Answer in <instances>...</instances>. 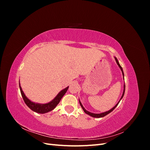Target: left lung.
I'll return each mask as SVG.
<instances>
[{
    "label": "left lung",
    "instance_id": "1",
    "mask_svg": "<svg viewBox=\"0 0 150 150\" xmlns=\"http://www.w3.org/2000/svg\"><path fill=\"white\" fill-rule=\"evenodd\" d=\"M115 60H116V62H117V65L119 66V67H120V68L121 69V71H122V76H123V78H124V73H123V71H122V67H121V66H120V64H119V62H118V61H117V59L115 57ZM125 84L124 85V91H123V93H122V96H121V99H120V100L122 98V97H123V96H124V94H125ZM120 101L117 103V104H116V105L115 106V107H113L111 110H110V111H106V112H103V113H101V114H94V113H92V112H89V111H86L85 109H84V108L83 107V106L82 105V104L81 103V102L79 101V103H80V105H81V108H83V111L86 113V114H88V115H90L91 116H92V117H104V116H105L106 115H107L108 114H109V113H110L112 111H113L115 110V108L117 106V104H119V103H120Z\"/></svg>",
    "mask_w": 150,
    "mask_h": 150
}]
</instances>
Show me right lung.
<instances>
[{"label":"right lung","mask_w":150,"mask_h":150,"mask_svg":"<svg viewBox=\"0 0 150 150\" xmlns=\"http://www.w3.org/2000/svg\"><path fill=\"white\" fill-rule=\"evenodd\" d=\"M19 88H20L22 98H23L25 103L26 104V105L28 106L30 109V110H32L33 111L38 112V113H42V114H44V113H46L49 111H52V110H54V109L56 108V106L59 104V103L60 102L62 96H64L65 93H66V91L68 89V88L69 87H67L64 89L62 90L57 95L56 97L54 98L52 101H51L49 103L44 104H36V103H34L33 102L30 101L29 99L25 96V94L23 93V91H22V88H21L20 85H19Z\"/></svg>","instance_id":"1"}]
</instances>
